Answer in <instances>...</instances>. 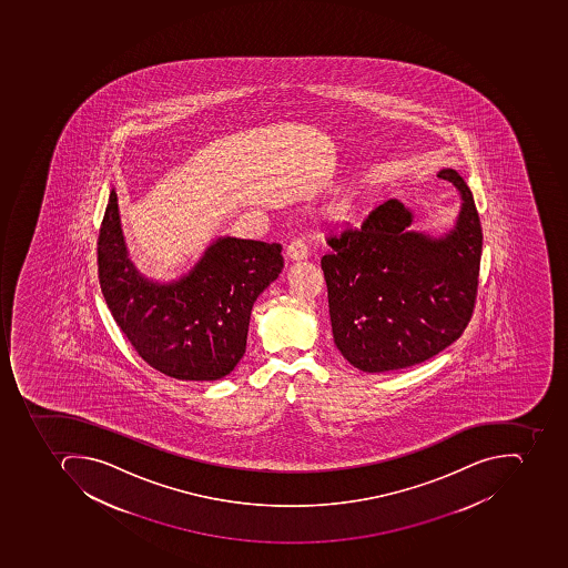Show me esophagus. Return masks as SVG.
I'll return each mask as SVG.
<instances>
[{"label":"esophagus","mask_w":568,"mask_h":568,"mask_svg":"<svg viewBox=\"0 0 568 568\" xmlns=\"http://www.w3.org/2000/svg\"><path fill=\"white\" fill-rule=\"evenodd\" d=\"M286 255H288V258H292V261H302V258H307V255H310V246H307L306 242L301 240V237H295V240H292L290 245L286 246Z\"/></svg>","instance_id":"1"}]
</instances>
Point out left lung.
<instances>
[{"mask_svg":"<svg viewBox=\"0 0 568 568\" xmlns=\"http://www.w3.org/2000/svg\"><path fill=\"white\" fill-rule=\"evenodd\" d=\"M438 178L463 194L445 237L408 230L398 200L375 206L359 227L331 230L322 257L332 332L363 372H390L433 358L466 331L478 295L483 233L471 190L455 170Z\"/></svg>","mask_w":568,"mask_h":568,"instance_id":"left-lung-1","label":"left lung"}]
</instances>
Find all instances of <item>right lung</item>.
I'll list each match as a JSON object with an SVG mask.
<instances>
[{
    "label": "right lung",
    "mask_w": 568,
    "mask_h": 568,
    "mask_svg": "<svg viewBox=\"0 0 568 568\" xmlns=\"http://www.w3.org/2000/svg\"><path fill=\"white\" fill-rule=\"evenodd\" d=\"M282 270L280 243L222 237L185 278L148 282L126 258L111 191L97 240L99 283L120 331L161 374L181 381L231 374L245 354L252 306Z\"/></svg>",
    "instance_id": "right-lung-1"
}]
</instances>
